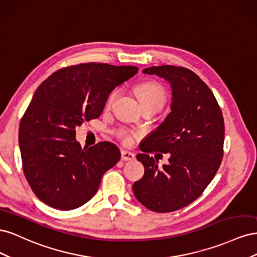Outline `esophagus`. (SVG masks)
Returning a JSON list of instances; mask_svg holds the SVG:
<instances>
[{"instance_id": "obj_1", "label": "esophagus", "mask_w": 257, "mask_h": 257, "mask_svg": "<svg viewBox=\"0 0 257 257\" xmlns=\"http://www.w3.org/2000/svg\"><path fill=\"white\" fill-rule=\"evenodd\" d=\"M121 159H122V161H133V160H135V154L133 152L127 151V150H123L121 152Z\"/></svg>"}]
</instances>
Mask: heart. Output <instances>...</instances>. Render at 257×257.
Returning a JSON list of instances; mask_svg holds the SVG:
<instances>
[{
    "instance_id": "1",
    "label": "heart",
    "mask_w": 257,
    "mask_h": 257,
    "mask_svg": "<svg viewBox=\"0 0 257 257\" xmlns=\"http://www.w3.org/2000/svg\"><path fill=\"white\" fill-rule=\"evenodd\" d=\"M136 94L139 102L142 103L143 107L155 105V106H160L162 108L163 105H164L166 102V92L164 87H163L161 83L155 82V81H147L139 84L136 88ZM116 95H118V92L116 91H113L111 93L106 102L107 107L111 106ZM120 135L125 142L130 141L128 136L126 135V133H124V132H121Z\"/></svg>"
}]
</instances>
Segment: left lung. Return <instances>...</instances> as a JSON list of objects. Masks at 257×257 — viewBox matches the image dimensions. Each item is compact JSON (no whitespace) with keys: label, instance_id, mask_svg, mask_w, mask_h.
Returning a JSON list of instances; mask_svg holds the SVG:
<instances>
[{"label":"left lung","instance_id":"8db88e82","mask_svg":"<svg viewBox=\"0 0 257 257\" xmlns=\"http://www.w3.org/2000/svg\"><path fill=\"white\" fill-rule=\"evenodd\" d=\"M170 83V111L148 136L137 154L145 175L133 184L135 197L146 208L165 213L197 199L212 181L223 158L224 119L212 91L184 67L162 65L145 68ZM170 153V163L160 169L148 153Z\"/></svg>","mask_w":257,"mask_h":257}]
</instances>
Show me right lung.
Here are the masks:
<instances>
[{
	"label": "right lung",
	"instance_id": "right-lung-1",
	"mask_svg": "<svg viewBox=\"0 0 257 257\" xmlns=\"http://www.w3.org/2000/svg\"><path fill=\"white\" fill-rule=\"evenodd\" d=\"M137 72L92 62L61 68L37 88L20 122L19 146L23 174L43 203L72 210L94 196L121 152L109 142L81 148L75 128L98 118L110 92Z\"/></svg>",
	"mask_w": 257,
	"mask_h": 257
}]
</instances>
